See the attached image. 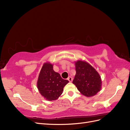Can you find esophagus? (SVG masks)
Listing matches in <instances>:
<instances>
[{
	"mask_svg": "<svg viewBox=\"0 0 130 130\" xmlns=\"http://www.w3.org/2000/svg\"><path fill=\"white\" fill-rule=\"evenodd\" d=\"M67 80L70 82H72L73 81V78L71 76H69L67 78Z\"/></svg>",
	"mask_w": 130,
	"mask_h": 130,
	"instance_id": "esophagus-1",
	"label": "esophagus"
}]
</instances>
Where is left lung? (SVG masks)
I'll use <instances>...</instances> for the list:
<instances>
[{
    "label": "left lung",
    "instance_id": "1",
    "mask_svg": "<svg viewBox=\"0 0 130 130\" xmlns=\"http://www.w3.org/2000/svg\"><path fill=\"white\" fill-rule=\"evenodd\" d=\"M75 63L76 74L73 84L84 95L87 97L95 95L101 88L100 75L87 62L78 60Z\"/></svg>",
    "mask_w": 130,
    "mask_h": 130
}]
</instances>
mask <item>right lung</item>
I'll return each instance as SVG.
<instances>
[{
  "mask_svg": "<svg viewBox=\"0 0 130 130\" xmlns=\"http://www.w3.org/2000/svg\"><path fill=\"white\" fill-rule=\"evenodd\" d=\"M69 82L64 80L60 74L53 70V65L45 63L41 70L37 86L39 92L48 101L57 99L62 93L64 86Z\"/></svg>",
  "mask_w": 130,
  "mask_h": 130,
  "instance_id": "right-lung-1",
  "label": "right lung"
}]
</instances>
